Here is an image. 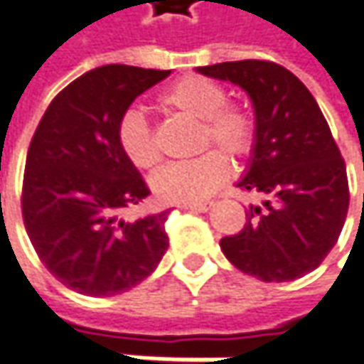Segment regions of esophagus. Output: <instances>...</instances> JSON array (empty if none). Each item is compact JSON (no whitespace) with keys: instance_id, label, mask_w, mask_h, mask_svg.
<instances>
[{"instance_id":"34e87169","label":"esophagus","mask_w":364,"mask_h":364,"mask_svg":"<svg viewBox=\"0 0 364 364\" xmlns=\"http://www.w3.org/2000/svg\"><path fill=\"white\" fill-rule=\"evenodd\" d=\"M211 201H203V203H185L181 205V209H191V211H197V213H203V211H209L211 209Z\"/></svg>"}]
</instances>
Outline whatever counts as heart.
Here are the masks:
<instances>
[{
    "mask_svg": "<svg viewBox=\"0 0 364 364\" xmlns=\"http://www.w3.org/2000/svg\"><path fill=\"white\" fill-rule=\"evenodd\" d=\"M228 95L218 82L203 76H183L161 95V105L199 120L197 146L215 144L232 159L245 157L256 141V124L244 108L225 105ZM117 143L136 169H153L159 151L151 124L141 110L131 108L117 124ZM230 177V163L220 151L165 165L151 179L153 193L165 203H197L215 193Z\"/></svg>",
    "mask_w": 364,
    "mask_h": 364,
    "instance_id": "heart-1",
    "label": "heart"
}]
</instances>
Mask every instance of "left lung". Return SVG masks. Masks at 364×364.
<instances>
[{"label":"left lung","mask_w":364,"mask_h":364,"mask_svg":"<svg viewBox=\"0 0 364 364\" xmlns=\"http://www.w3.org/2000/svg\"><path fill=\"white\" fill-rule=\"evenodd\" d=\"M250 96L256 141L237 187L264 195L245 209L244 230L220 242L244 274L290 282L328 256L348 211L345 161L314 96L290 70L264 60L197 68Z\"/></svg>","instance_id":"obj_1"}]
</instances>
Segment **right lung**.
<instances>
[{"label": "right lung", "instance_id": "add662e5", "mask_svg": "<svg viewBox=\"0 0 364 364\" xmlns=\"http://www.w3.org/2000/svg\"><path fill=\"white\" fill-rule=\"evenodd\" d=\"M169 74L124 64L90 70L50 102L33 132L21 193L26 232L50 274L78 294L131 290L169 247L167 211L120 218L151 191L117 143L120 117Z\"/></svg>", "mask_w": 364, "mask_h": 364}]
</instances>
